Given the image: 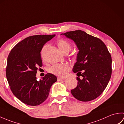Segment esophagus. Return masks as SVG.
Wrapping results in <instances>:
<instances>
[{
    "label": "esophagus",
    "instance_id": "esophagus-1",
    "mask_svg": "<svg viewBox=\"0 0 124 124\" xmlns=\"http://www.w3.org/2000/svg\"><path fill=\"white\" fill-rule=\"evenodd\" d=\"M65 79V78H57V80L58 81H61V80H64Z\"/></svg>",
    "mask_w": 124,
    "mask_h": 124
}]
</instances>
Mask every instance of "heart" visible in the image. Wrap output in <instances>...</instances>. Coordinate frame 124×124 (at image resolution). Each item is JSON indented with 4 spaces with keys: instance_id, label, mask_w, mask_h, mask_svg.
<instances>
[{
    "instance_id": "1",
    "label": "heart",
    "mask_w": 124,
    "mask_h": 124,
    "mask_svg": "<svg viewBox=\"0 0 124 124\" xmlns=\"http://www.w3.org/2000/svg\"><path fill=\"white\" fill-rule=\"evenodd\" d=\"M57 44L58 47L62 53H68L71 48L70 43L64 39H60L57 41ZM70 69V66L68 64H55L49 67L48 71L49 73L53 75L61 77H63L67 76Z\"/></svg>"
}]
</instances>
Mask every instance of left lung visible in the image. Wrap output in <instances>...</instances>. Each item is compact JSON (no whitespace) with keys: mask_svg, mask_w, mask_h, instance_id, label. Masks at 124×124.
Instances as JSON below:
<instances>
[{"mask_svg":"<svg viewBox=\"0 0 124 124\" xmlns=\"http://www.w3.org/2000/svg\"><path fill=\"white\" fill-rule=\"evenodd\" d=\"M64 35L72 39L79 49L73 72L77 73L78 85L71 91L76 99L87 102L97 98L108 84L112 73L111 54L101 39L80 30ZM82 76L81 79L78 75Z\"/></svg>","mask_w":124,"mask_h":124,"instance_id":"1","label":"left lung"}]
</instances>
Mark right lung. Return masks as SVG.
Returning <instances> with one entry per match:
<instances>
[{
  "instance_id": "right-lung-1",
  "label": "right lung",
  "mask_w": 124,
  "mask_h": 124,
  "mask_svg": "<svg viewBox=\"0 0 124 124\" xmlns=\"http://www.w3.org/2000/svg\"><path fill=\"white\" fill-rule=\"evenodd\" d=\"M52 35L28 37L13 47L7 58L6 74L13 94L24 103L38 106L47 98L53 84L57 81L48 73L43 79L37 80L38 67L43 66L41 51Z\"/></svg>"
}]
</instances>
